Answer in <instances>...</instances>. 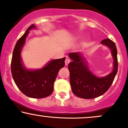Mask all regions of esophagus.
Wrapping results in <instances>:
<instances>
[{
	"mask_svg": "<svg viewBox=\"0 0 128 128\" xmlns=\"http://www.w3.org/2000/svg\"><path fill=\"white\" fill-rule=\"evenodd\" d=\"M70 62V60L69 59H68V58L66 59V60H65V65L67 66L68 64V63Z\"/></svg>",
	"mask_w": 128,
	"mask_h": 128,
	"instance_id": "obj_1",
	"label": "esophagus"
}]
</instances>
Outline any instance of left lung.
I'll list each match as a JSON object with an SVG mask.
<instances>
[{
  "mask_svg": "<svg viewBox=\"0 0 128 128\" xmlns=\"http://www.w3.org/2000/svg\"><path fill=\"white\" fill-rule=\"evenodd\" d=\"M102 44L110 49L114 58V68L110 74L98 78L89 70L84 58L79 52L68 54L72 62L68 64L70 82L74 95L84 99H92L104 94L110 87L118 71L117 50L115 43L110 39H105Z\"/></svg>",
  "mask_w": 128,
  "mask_h": 128,
  "instance_id": "1",
  "label": "left lung"
}]
</instances>
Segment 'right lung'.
<instances>
[{"instance_id": "right-lung-1", "label": "right lung", "mask_w": 128, "mask_h": 128, "mask_svg": "<svg viewBox=\"0 0 128 128\" xmlns=\"http://www.w3.org/2000/svg\"><path fill=\"white\" fill-rule=\"evenodd\" d=\"M36 28L32 25L17 41L12 52L11 70L12 76L19 90L30 98H42L52 94L53 85L58 72L65 65V58L52 60L40 69L30 70L24 67L20 52L29 30Z\"/></svg>"}]
</instances>
